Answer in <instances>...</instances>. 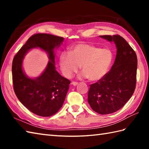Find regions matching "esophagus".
I'll return each instance as SVG.
<instances>
[{"label":"esophagus","mask_w":149,"mask_h":149,"mask_svg":"<svg viewBox=\"0 0 149 149\" xmlns=\"http://www.w3.org/2000/svg\"><path fill=\"white\" fill-rule=\"evenodd\" d=\"M72 84L74 85V86H77V85L78 84V83L77 82H75V81H72Z\"/></svg>","instance_id":"34e87169"}]
</instances>
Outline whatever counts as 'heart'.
Segmentation results:
<instances>
[{
    "label": "heart",
    "mask_w": 149,
    "mask_h": 149,
    "mask_svg": "<svg viewBox=\"0 0 149 149\" xmlns=\"http://www.w3.org/2000/svg\"><path fill=\"white\" fill-rule=\"evenodd\" d=\"M113 59V53L108 48L101 49L91 44L80 43L64 52L59 57V66L65 77H71L80 66L82 77L96 81L105 76Z\"/></svg>",
    "instance_id": "b5f03b06"
}]
</instances>
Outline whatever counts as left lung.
I'll return each instance as SVG.
<instances>
[{"label": "left lung", "instance_id": "8db88e82", "mask_svg": "<svg viewBox=\"0 0 149 149\" xmlns=\"http://www.w3.org/2000/svg\"><path fill=\"white\" fill-rule=\"evenodd\" d=\"M99 36L115 42L116 56L105 76L90 85L88 102L94 111L107 115L121 109L132 97L136 84L138 60L134 50L122 36Z\"/></svg>", "mask_w": 149, "mask_h": 149}]
</instances>
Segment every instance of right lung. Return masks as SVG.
Segmentation results:
<instances>
[{
    "instance_id": "add662e5",
    "label": "right lung",
    "mask_w": 149,
    "mask_h": 149,
    "mask_svg": "<svg viewBox=\"0 0 149 149\" xmlns=\"http://www.w3.org/2000/svg\"><path fill=\"white\" fill-rule=\"evenodd\" d=\"M62 37L46 33L31 36L16 54L12 63L14 91L20 102L30 111L40 116L54 115L62 107L70 81L56 70L54 49L63 42ZM40 47L49 54L50 61L42 74L36 79L27 77L22 70V61L29 49Z\"/></svg>"
}]
</instances>
